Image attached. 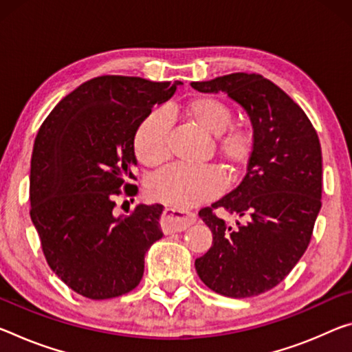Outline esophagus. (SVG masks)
I'll list each match as a JSON object with an SVG mask.
<instances>
[{
	"mask_svg": "<svg viewBox=\"0 0 352 352\" xmlns=\"http://www.w3.org/2000/svg\"><path fill=\"white\" fill-rule=\"evenodd\" d=\"M196 222V214L194 213H185V211H177L172 208H166L161 216V228L166 235L174 232H182L192 226Z\"/></svg>",
	"mask_w": 352,
	"mask_h": 352,
	"instance_id": "esophagus-1",
	"label": "esophagus"
}]
</instances>
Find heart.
<instances>
[{
    "mask_svg": "<svg viewBox=\"0 0 352 352\" xmlns=\"http://www.w3.org/2000/svg\"><path fill=\"white\" fill-rule=\"evenodd\" d=\"M174 113L205 136H214L217 158L232 174L246 167L255 148V133L244 122H230L232 111L214 97L200 96L188 100ZM133 152L144 167L153 169L169 155V126L163 114H150L141 122L133 138ZM222 189V178L214 167L196 169L169 167L148 182V197L174 210H188L214 199Z\"/></svg>",
    "mask_w": 352,
    "mask_h": 352,
    "instance_id": "heart-1",
    "label": "heart"
}]
</instances>
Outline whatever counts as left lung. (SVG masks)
<instances>
[{"instance_id": "8db88e82", "label": "left lung", "mask_w": 352, "mask_h": 352, "mask_svg": "<svg viewBox=\"0 0 352 352\" xmlns=\"http://www.w3.org/2000/svg\"><path fill=\"white\" fill-rule=\"evenodd\" d=\"M199 92H226L246 111L255 148L243 182L199 216L213 233L196 260L206 287L228 298H250L278 285L309 246L321 208L322 156L309 117L280 87L256 74L191 82ZM243 217L228 226L214 210Z\"/></svg>"}]
</instances>
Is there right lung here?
Wrapping results in <instances>:
<instances>
[{
    "instance_id": "1",
    "label": "right lung",
    "mask_w": 352,
    "mask_h": 352,
    "mask_svg": "<svg viewBox=\"0 0 352 352\" xmlns=\"http://www.w3.org/2000/svg\"><path fill=\"white\" fill-rule=\"evenodd\" d=\"M182 81L153 82L104 75L54 106L31 156V221L48 266L75 293L109 299L141 282L144 256L163 238V205L114 214L119 196H136L133 138L138 126L174 96ZM133 200V199H131Z\"/></svg>"
}]
</instances>
